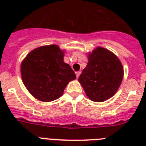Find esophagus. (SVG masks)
Listing matches in <instances>:
<instances>
[{"label": "esophagus", "mask_w": 146, "mask_h": 146, "mask_svg": "<svg viewBox=\"0 0 146 146\" xmlns=\"http://www.w3.org/2000/svg\"><path fill=\"white\" fill-rule=\"evenodd\" d=\"M81 74V72L80 71H78V72H76V77H79L80 76V75Z\"/></svg>", "instance_id": "1"}]
</instances>
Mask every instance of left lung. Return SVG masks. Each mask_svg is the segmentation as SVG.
<instances>
[{
	"label": "left lung",
	"mask_w": 146,
	"mask_h": 146,
	"mask_svg": "<svg viewBox=\"0 0 146 146\" xmlns=\"http://www.w3.org/2000/svg\"><path fill=\"white\" fill-rule=\"evenodd\" d=\"M89 62L79 77L89 99L102 102L119 89L123 77L121 62L114 54L98 47L89 54Z\"/></svg>",
	"instance_id": "1"
}]
</instances>
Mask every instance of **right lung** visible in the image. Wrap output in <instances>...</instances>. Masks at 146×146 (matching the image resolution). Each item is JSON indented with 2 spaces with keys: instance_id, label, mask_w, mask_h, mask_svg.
<instances>
[{
  "instance_id": "1",
  "label": "right lung",
  "mask_w": 146,
  "mask_h": 146,
  "mask_svg": "<svg viewBox=\"0 0 146 146\" xmlns=\"http://www.w3.org/2000/svg\"><path fill=\"white\" fill-rule=\"evenodd\" d=\"M22 80L28 91L42 102L59 98L76 74L64 61V51L56 44L29 53L21 64Z\"/></svg>"
}]
</instances>
